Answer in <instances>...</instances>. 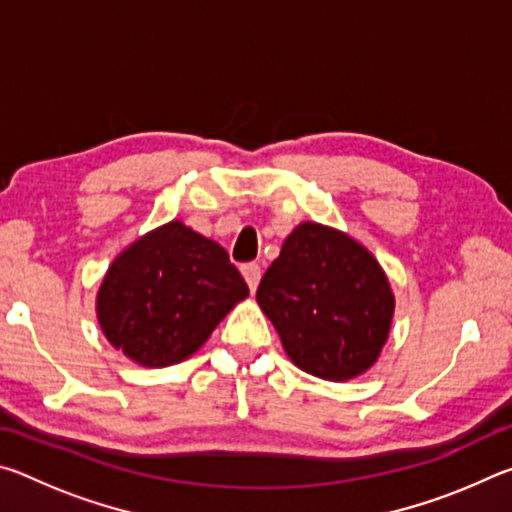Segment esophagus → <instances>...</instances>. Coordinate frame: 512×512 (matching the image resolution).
<instances>
[{"mask_svg": "<svg viewBox=\"0 0 512 512\" xmlns=\"http://www.w3.org/2000/svg\"><path fill=\"white\" fill-rule=\"evenodd\" d=\"M241 275L246 277V282H248L250 291H255V289H257V284H259V280H262V266L255 264V262L244 264V266H241Z\"/></svg>", "mask_w": 512, "mask_h": 512, "instance_id": "esophagus-1", "label": "esophagus"}]
</instances>
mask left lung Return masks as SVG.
<instances>
[{"label":"left lung","instance_id":"1","mask_svg":"<svg viewBox=\"0 0 512 512\" xmlns=\"http://www.w3.org/2000/svg\"><path fill=\"white\" fill-rule=\"evenodd\" d=\"M257 302L289 359L327 381L359 377L377 361L395 311L377 259L345 232L309 221L284 239Z\"/></svg>","mask_w":512,"mask_h":512}]
</instances>
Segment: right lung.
Masks as SVG:
<instances>
[{
	"label": "right lung",
	"mask_w": 512,
	"mask_h": 512,
	"mask_svg": "<svg viewBox=\"0 0 512 512\" xmlns=\"http://www.w3.org/2000/svg\"><path fill=\"white\" fill-rule=\"evenodd\" d=\"M246 296L248 284L216 241L169 221L110 264L97 318L128 359L164 368L192 357Z\"/></svg>",
	"instance_id": "add662e5"
}]
</instances>
